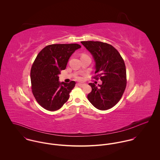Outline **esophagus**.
<instances>
[{"mask_svg":"<svg viewBox=\"0 0 160 160\" xmlns=\"http://www.w3.org/2000/svg\"><path fill=\"white\" fill-rule=\"evenodd\" d=\"M76 86H80V87H83V86H85V84H81V83H78L77 84H76Z\"/></svg>","mask_w":160,"mask_h":160,"instance_id":"34e87169","label":"esophagus"}]
</instances>
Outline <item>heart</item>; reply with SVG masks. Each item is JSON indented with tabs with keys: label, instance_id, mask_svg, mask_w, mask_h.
Segmentation results:
<instances>
[{
	"label": "heart",
	"instance_id": "obj_1",
	"mask_svg": "<svg viewBox=\"0 0 160 160\" xmlns=\"http://www.w3.org/2000/svg\"><path fill=\"white\" fill-rule=\"evenodd\" d=\"M76 79L79 80V81H81V80L82 79V78H81V77H79V76H78V77H77V78H76Z\"/></svg>",
	"mask_w": 160,
	"mask_h": 160
}]
</instances>
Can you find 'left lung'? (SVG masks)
<instances>
[{
  "instance_id": "left-lung-1",
  "label": "left lung",
  "mask_w": 160,
  "mask_h": 160,
  "mask_svg": "<svg viewBox=\"0 0 160 160\" xmlns=\"http://www.w3.org/2000/svg\"><path fill=\"white\" fill-rule=\"evenodd\" d=\"M81 43L92 54L96 62V75L102 84L96 86L89 83L92 91L88 95L89 102L96 108L108 110L120 100L127 86L126 68L118 52L111 45L101 42L85 41Z\"/></svg>"
}]
</instances>
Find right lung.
Wrapping results in <instances>:
<instances>
[{
  "label": "right lung",
  "instance_id": "right-lung-1",
  "mask_svg": "<svg viewBox=\"0 0 160 160\" xmlns=\"http://www.w3.org/2000/svg\"><path fill=\"white\" fill-rule=\"evenodd\" d=\"M81 47L76 43L53 44L38 54L30 71L32 89L36 101L45 109L57 110L68 100L76 82H59L58 76L71 54Z\"/></svg>",
  "mask_w": 160,
  "mask_h": 160
}]
</instances>
